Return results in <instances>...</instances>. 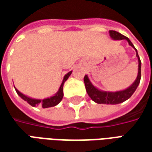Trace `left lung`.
Segmentation results:
<instances>
[{
  "instance_id": "8db88e82",
  "label": "left lung",
  "mask_w": 152,
  "mask_h": 152,
  "mask_svg": "<svg viewBox=\"0 0 152 152\" xmlns=\"http://www.w3.org/2000/svg\"><path fill=\"white\" fill-rule=\"evenodd\" d=\"M110 33V37L114 39V40H127L129 44L131 46L135 49L136 53H137V57L138 58V73H137V79L135 80L134 84L131 86H129L128 89L122 90V91H117V92H104V91H101L94 86H93L91 82L89 81L88 76H85L84 77V81H85V86H86V91L89 96L91 98L93 101H94L97 103L99 104H118V103H121V102L126 101L127 99L130 98L132 94L135 92V90L137 88V86L140 83L141 80V60L139 58V56L137 54V51L136 48L134 46V45L132 44L129 39L126 37H124V35L121 34L120 32L116 31H113V30H110L109 31Z\"/></svg>"
}]
</instances>
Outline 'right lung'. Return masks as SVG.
I'll use <instances>...</instances> for the list:
<instances>
[{
  "mask_svg": "<svg viewBox=\"0 0 152 152\" xmlns=\"http://www.w3.org/2000/svg\"><path fill=\"white\" fill-rule=\"evenodd\" d=\"M71 74H72V72H70L67 73L66 75H65L64 78H63V83H62V85L60 86V88L59 89H58V93H57L55 95L53 96V97H51V98H49V99H43V100L33 99H31V98H28V97H27V96L24 95V94H23L19 92L17 89H15V90H16L17 94L21 97L22 99H23V100H25V101H27V102H28L30 105L32 106V107L40 105V107H42L43 108H47V107H54V106H56L57 104H58V103L61 102L62 99H63V84H64V82L66 81V80L68 79V77H69Z\"/></svg>",
  "mask_w": 152,
  "mask_h": 152,
  "instance_id": "obj_1",
  "label": "right lung"
}]
</instances>
